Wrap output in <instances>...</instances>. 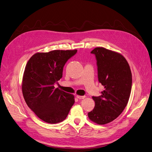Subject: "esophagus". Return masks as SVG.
<instances>
[{
  "instance_id": "34e87169",
  "label": "esophagus",
  "mask_w": 152,
  "mask_h": 152,
  "mask_svg": "<svg viewBox=\"0 0 152 152\" xmlns=\"http://www.w3.org/2000/svg\"><path fill=\"white\" fill-rule=\"evenodd\" d=\"M76 97L78 99H84L86 96H78V95H77Z\"/></svg>"
}]
</instances>
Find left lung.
Wrapping results in <instances>:
<instances>
[{
    "instance_id": "obj_1",
    "label": "left lung",
    "mask_w": 152,
    "mask_h": 152,
    "mask_svg": "<svg viewBox=\"0 0 152 152\" xmlns=\"http://www.w3.org/2000/svg\"><path fill=\"white\" fill-rule=\"evenodd\" d=\"M96 56L99 82L104 86L101 96L92 99L95 107L88 113L89 119L104 125L113 121L128 103L132 84L129 64L121 54L103 47L91 52Z\"/></svg>"
}]
</instances>
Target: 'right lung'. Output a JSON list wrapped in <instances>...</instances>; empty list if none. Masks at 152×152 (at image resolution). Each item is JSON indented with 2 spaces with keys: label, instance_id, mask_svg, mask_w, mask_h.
I'll use <instances>...</instances> for the list:
<instances>
[{
  "label": "right lung",
  "instance_id": "right-lung-1",
  "mask_svg": "<svg viewBox=\"0 0 152 152\" xmlns=\"http://www.w3.org/2000/svg\"><path fill=\"white\" fill-rule=\"evenodd\" d=\"M76 53L77 50L37 53L26 65L22 85L24 99L44 122L63 121L75 103L73 95L55 88L54 84L62 77L65 63Z\"/></svg>",
  "mask_w": 152,
  "mask_h": 152
}]
</instances>
